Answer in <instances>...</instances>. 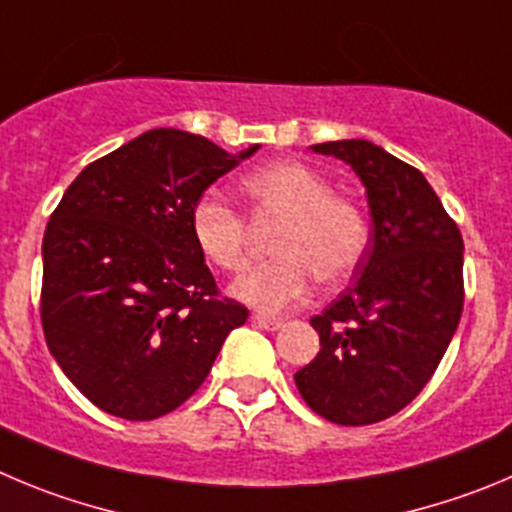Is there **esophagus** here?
<instances>
[{"label":"esophagus","instance_id":"esophagus-1","mask_svg":"<svg viewBox=\"0 0 512 512\" xmlns=\"http://www.w3.org/2000/svg\"><path fill=\"white\" fill-rule=\"evenodd\" d=\"M252 323L265 328V331H278V328H283V321H280V318H270V315H260V313L252 315Z\"/></svg>","mask_w":512,"mask_h":512}]
</instances>
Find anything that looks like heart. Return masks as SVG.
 <instances>
[{
    "label": "heart",
    "mask_w": 512,
    "mask_h": 512,
    "mask_svg": "<svg viewBox=\"0 0 512 512\" xmlns=\"http://www.w3.org/2000/svg\"><path fill=\"white\" fill-rule=\"evenodd\" d=\"M240 191L257 217L280 219L272 237L275 260L232 285L234 298L262 313L303 303L315 278L341 285L364 262L371 224L356 199L303 161H272L242 176ZM189 232L199 255L224 272H242L250 260L245 217L224 199L204 194L189 209Z\"/></svg>",
    "instance_id": "b5f03b06"
}]
</instances>
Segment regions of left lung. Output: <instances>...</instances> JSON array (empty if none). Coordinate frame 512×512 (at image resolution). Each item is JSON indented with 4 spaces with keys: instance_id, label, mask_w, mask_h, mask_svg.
Returning a JSON list of instances; mask_svg holds the SVG:
<instances>
[{
    "instance_id": "1",
    "label": "left lung",
    "mask_w": 512,
    "mask_h": 512,
    "mask_svg": "<svg viewBox=\"0 0 512 512\" xmlns=\"http://www.w3.org/2000/svg\"><path fill=\"white\" fill-rule=\"evenodd\" d=\"M366 186L371 242L356 280L310 326L321 351L295 374L315 414L343 427L394 417L427 386L465 305L460 227L414 166L364 138L315 143Z\"/></svg>"
}]
</instances>
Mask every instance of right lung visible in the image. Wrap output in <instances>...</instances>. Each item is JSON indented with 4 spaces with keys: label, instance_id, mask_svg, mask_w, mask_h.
Listing matches in <instances>:
<instances>
[{
    "label": "right lung",
    "instance_id": "1",
    "mask_svg": "<svg viewBox=\"0 0 512 512\" xmlns=\"http://www.w3.org/2000/svg\"><path fill=\"white\" fill-rule=\"evenodd\" d=\"M232 156L154 128L93 161L62 194L42 240L40 318L60 369L98 409L148 422L181 407L247 308L219 295L189 232Z\"/></svg>",
    "mask_w": 512,
    "mask_h": 512
}]
</instances>
